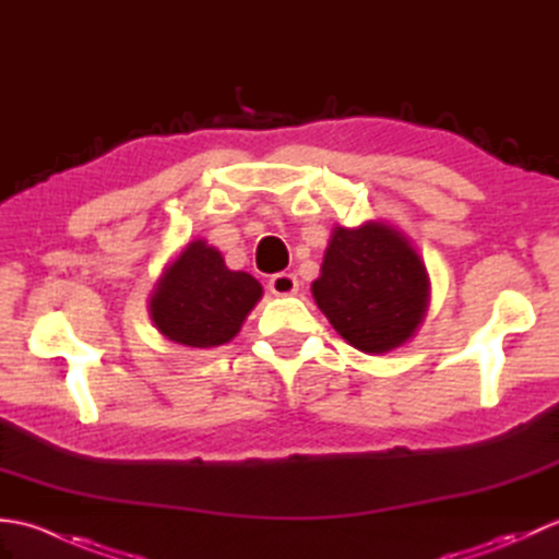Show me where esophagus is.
Listing matches in <instances>:
<instances>
[{
    "label": "esophagus",
    "instance_id": "esophagus-1",
    "mask_svg": "<svg viewBox=\"0 0 559 559\" xmlns=\"http://www.w3.org/2000/svg\"><path fill=\"white\" fill-rule=\"evenodd\" d=\"M269 290L273 295H293L298 293V278L293 273H273L269 278Z\"/></svg>",
    "mask_w": 559,
    "mask_h": 559
}]
</instances>
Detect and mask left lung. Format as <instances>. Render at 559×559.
Listing matches in <instances>:
<instances>
[{"label": "left lung", "mask_w": 559, "mask_h": 559, "mask_svg": "<svg viewBox=\"0 0 559 559\" xmlns=\"http://www.w3.org/2000/svg\"><path fill=\"white\" fill-rule=\"evenodd\" d=\"M312 295L350 346L389 353L423 322L430 283L406 237L384 223H365L331 235Z\"/></svg>", "instance_id": "obj_1"}]
</instances>
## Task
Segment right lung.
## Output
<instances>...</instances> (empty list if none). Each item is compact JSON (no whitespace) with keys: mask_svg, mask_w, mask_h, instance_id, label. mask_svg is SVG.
<instances>
[{"mask_svg":"<svg viewBox=\"0 0 559 559\" xmlns=\"http://www.w3.org/2000/svg\"><path fill=\"white\" fill-rule=\"evenodd\" d=\"M261 298L259 281L225 266L218 249L189 242L165 269L151 298V317L163 336L189 348L228 343Z\"/></svg>","mask_w":559,"mask_h":559,"instance_id":"obj_1","label":"right lung"}]
</instances>
